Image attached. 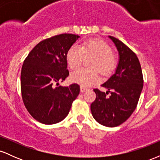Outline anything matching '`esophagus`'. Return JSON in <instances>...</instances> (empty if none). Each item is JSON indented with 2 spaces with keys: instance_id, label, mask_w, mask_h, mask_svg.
Here are the masks:
<instances>
[{
  "instance_id": "1",
  "label": "esophagus",
  "mask_w": 160,
  "mask_h": 160,
  "mask_svg": "<svg viewBox=\"0 0 160 160\" xmlns=\"http://www.w3.org/2000/svg\"><path fill=\"white\" fill-rule=\"evenodd\" d=\"M87 90V88L84 87V86H80V92H86Z\"/></svg>"
}]
</instances>
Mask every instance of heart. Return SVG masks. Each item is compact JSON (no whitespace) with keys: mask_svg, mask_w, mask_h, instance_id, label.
Returning <instances> with one entry per match:
<instances>
[{"mask_svg":"<svg viewBox=\"0 0 160 160\" xmlns=\"http://www.w3.org/2000/svg\"><path fill=\"white\" fill-rule=\"evenodd\" d=\"M85 56H95L91 68H98L104 74L111 73L117 63L111 46L102 40L91 39L83 42L80 46L73 45L67 53V62L70 68L73 71L78 69ZM70 78L71 81L82 86H90L100 80L95 69H80L73 72Z\"/></svg>","mask_w":160,"mask_h":160,"instance_id":"obj_1","label":"heart"}]
</instances>
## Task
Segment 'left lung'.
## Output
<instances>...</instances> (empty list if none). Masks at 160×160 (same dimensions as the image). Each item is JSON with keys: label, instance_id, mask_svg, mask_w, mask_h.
Listing matches in <instances>:
<instances>
[{"label": "left lung", "instance_id": "1", "mask_svg": "<svg viewBox=\"0 0 160 160\" xmlns=\"http://www.w3.org/2000/svg\"><path fill=\"white\" fill-rule=\"evenodd\" d=\"M118 51L119 60L115 72L102 86L106 92L94 89L95 102L91 104L92 117L98 123L116 127L124 122L136 108L143 89V75L135 52L120 40L108 36ZM108 92L111 93L109 97Z\"/></svg>", "mask_w": 160, "mask_h": 160}]
</instances>
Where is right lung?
I'll list each match as a JSON object with an SVG mask.
<instances>
[{
    "label": "right lung",
    "instance_id": "right-lung-1",
    "mask_svg": "<svg viewBox=\"0 0 160 160\" xmlns=\"http://www.w3.org/2000/svg\"><path fill=\"white\" fill-rule=\"evenodd\" d=\"M78 38L62 34L46 39L37 44L24 61L21 72L23 102L33 118L41 123L52 125L63 120L79 95L78 84L58 86L69 75L67 53Z\"/></svg>",
    "mask_w": 160,
    "mask_h": 160
}]
</instances>
